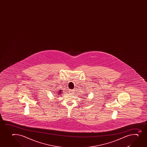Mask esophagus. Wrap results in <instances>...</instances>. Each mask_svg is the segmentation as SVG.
I'll return each mask as SVG.
<instances>
[{
	"mask_svg": "<svg viewBox=\"0 0 147 147\" xmlns=\"http://www.w3.org/2000/svg\"><path fill=\"white\" fill-rule=\"evenodd\" d=\"M69 92L70 93H73V90H69Z\"/></svg>",
	"mask_w": 147,
	"mask_h": 147,
	"instance_id": "1",
	"label": "esophagus"
}]
</instances>
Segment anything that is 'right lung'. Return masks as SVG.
Returning a JSON list of instances; mask_svg holds the SVG:
<instances>
[{
    "label": "right lung",
    "mask_w": 147,
    "mask_h": 147,
    "mask_svg": "<svg viewBox=\"0 0 147 147\" xmlns=\"http://www.w3.org/2000/svg\"><path fill=\"white\" fill-rule=\"evenodd\" d=\"M62 92V90H60L59 91H58V92H57V95H59L60 94H61Z\"/></svg>",
    "instance_id": "1"
}]
</instances>
